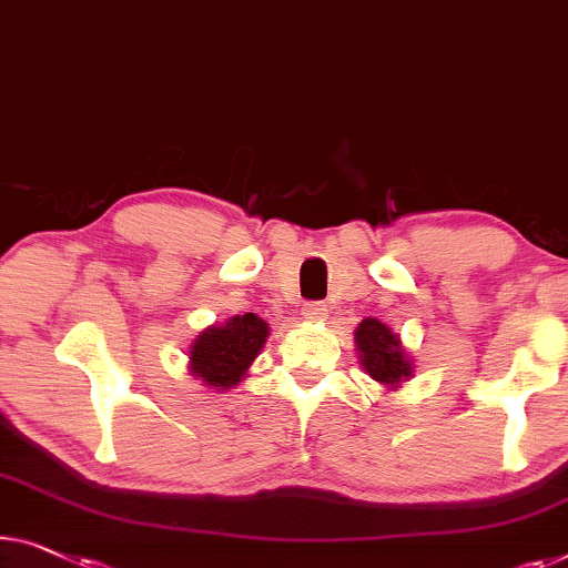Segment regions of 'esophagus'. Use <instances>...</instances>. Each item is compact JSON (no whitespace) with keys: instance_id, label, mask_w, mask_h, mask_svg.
<instances>
[{"instance_id":"obj_1","label":"esophagus","mask_w":568,"mask_h":568,"mask_svg":"<svg viewBox=\"0 0 568 568\" xmlns=\"http://www.w3.org/2000/svg\"><path fill=\"white\" fill-rule=\"evenodd\" d=\"M326 316H328L326 303H321V301H308L306 306H303V318H308V321H324Z\"/></svg>"}]
</instances>
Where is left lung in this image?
Listing matches in <instances>:
<instances>
[{
    "label": "left lung",
    "mask_w": 568,
    "mask_h": 568,
    "mask_svg": "<svg viewBox=\"0 0 568 568\" xmlns=\"http://www.w3.org/2000/svg\"><path fill=\"white\" fill-rule=\"evenodd\" d=\"M362 367L369 372L372 379L383 385H397L400 379L410 377V362L405 359L397 336L383 321L365 318L354 332Z\"/></svg>",
    "instance_id": "8db88e82"
}]
</instances>
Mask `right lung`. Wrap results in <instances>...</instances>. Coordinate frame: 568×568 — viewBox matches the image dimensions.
<instances>
[{"instance_id":"add662e5","label":"right lung","mask_w":568,"mask_h":568,"mask_svg":"<svg viewBox=\"0 0 568 568\" xmlns=\"http://www.w3.org/2000/svg\"><path fill=\"white\" fill-rule=\"evenodd\" d=\"M267 338V324L255 313H244L211 326L191 346V369L203 383L219 390L236 385L257 357Z\"/></svg>"}]
</instances>
